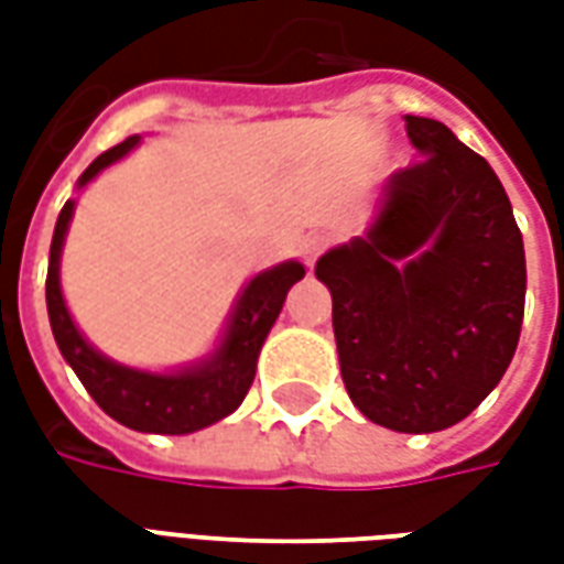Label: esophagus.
I'll list each match as a JSON object with an SVG mask.
<instances>
[{"label": "esophagus", "mask_w": 564, "mask_h": 564, "mask_svg": "<svg viewBox=\"0 0 564 564\" xmlns=\"http://www.w3.org/2000/svg\"><path fill=\"white\" fill-rule=\"evenodd\" d=\"M323 250H326V238L323 235H307V238H302V245H299V253H302L307 265H314Z\"/></svg>", "instance_id": "1"}]
</instances>
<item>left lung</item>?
I'll return each mask as SVG.
<instances>
[{
	"label": "left lung",
	"mask_w": 564,
	"mask_h": 564,
	"mask_svg": "<svg viewBox=\"0 0 564 564\" xmlns=\"http://www.w3.org/2000/svg\"><path fill=\"white\" fill-rule=\"evenodd\" d=\"M420 160L395 172L366 235L326 250L344 387L371 423L429 435L505 378L522 329L525 250L505 186L432 117L404 115Z\"/></svg>",
	"instance_id": "8db88e82"
}]
</instances>
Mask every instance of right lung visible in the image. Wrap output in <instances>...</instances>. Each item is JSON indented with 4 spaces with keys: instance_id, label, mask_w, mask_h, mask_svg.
Wrapping results in <instances>:
<instances>
[{
    "instance_id": "1",
    "label": "right lung",
    "mask_w": 564,
    "mask_h": 564,
    "mask_svg": "<svg viewBox=\"0 0 564 564\" xmlns=\"http://www.w3.org/2000/svg\"><path fill=\"white\" fill-rule=\"evenodd\" d=\"M139 144L141 135H129L117 148L99 153L78 177V189L96 181L108 165L129 156ZM75 205L78 202L68 198L56 217L51 262H47V317H51L56 347L78 375L84 390L90 392L111 420L148 435H189L238 411L257 375L259 350L281 314L290 286L305 278V265L299 259H286L253 274L235 299L214 350L202 359L169 371L123 366L84 338L63 295L59 259H63L68 223L75 217Z\"/></svg>"
}]
</instances>
